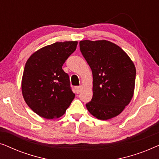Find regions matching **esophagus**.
I'll list each match as a JSON object with an SVG mask.
<instances>
[{
  "label": "esophagus",
  "mask_w": 159,
  "mask_h": 159,
  "mask_svg": "<svg viewBox=\"0 0 159 159\" xmlns=\"http://www.w3.org/2000/svg\"><path fill=\"white\" fill-rule=\"evenodd\" d=\"M82 90V86H77L75 87V90H76V93H77V94H79L80 93V91Z\"/></svg>",
  "instance_id": "esophagus-1"
}]
</instances>
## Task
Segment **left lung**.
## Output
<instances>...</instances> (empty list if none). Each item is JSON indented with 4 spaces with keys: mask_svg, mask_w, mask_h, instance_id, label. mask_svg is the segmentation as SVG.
Here are the masks:
<instances>
[{
    "mask_svg": "<svg viewBox=\"0 0 159 159\" xmlns=\"http://www.w3.org/2000/svg\"><path fill=\"white\" fill-rule=\"evenodd\" d=\"M80 51L93 72V95L88 111L101 120L121 113L132 98L136 69L120 47L107 40H82Z\"/></svg>",
    "mask_w": 159,
    "mask_h": 159,
    "instance_id": "1",
    "label": "left lung"
}]
</instances>
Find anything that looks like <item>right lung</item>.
<instances>
[{
	"label": "right lung",
	"mask_w": 159,
	"mask_h": 159,
	"mask_svg": "<svg viewBox=\"0 0 159 159\" xmlns=\"http://www.w3.org/2000/svg\"><path fill=\"white\" fill-rule=\"evenodd\" d=\"M77 45V41L55 43L34 52L26 63L22 95L28 106L40 116L59 118L75 98L69 75L62 66Z\"/></svg>",
	"instance_id": "add662e5"
}]
</instances>
